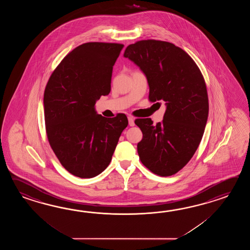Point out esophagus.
Instances as JSON below:
<instances>
[{"mask_svg": "<svg viewBox=\"0 0 250 250\" xmlns=\"http://www.w3.org/2000/svg\"><path fill=\"white\" fill-rule=\"evenodd\" d=\"M127 120H128V125L133 127V126L135 125V123H134V118H133L132 116H128V117H127Z\"/></svg>", "mask_w": 250, "mask_h": 250, "instance_id": "esophagus-1", "label": "esophagus"}]
</instances>
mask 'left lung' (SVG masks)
<instances>
[{"label": "left lung", "instance_id": "1", "mask_svg": "<svg viewBox=\"0 0 250 250\" xmlns=\"http://www.w3.org/2000/svg\"><path fill=\"white\" fill-rule=\"evenodd\" d=\"M124 57L134 62L148 81L150 102H165L163 123L137 119L143 138L139 159L162 177L177 173L191 159L208 122V89L194 60L171 42L147 39L129 44Z\"/></svg>", "mask_w": 250, "mask_h": 250}]
</instances>
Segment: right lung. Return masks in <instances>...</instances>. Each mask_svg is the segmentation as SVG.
<instances>
[{
    "label": "right lung",
    "mask_w": 250,
    "mask_h": 250,
    "mask_svg": "<svg viewBox=\"0 0 250 250\" xmlns=\"http://www.w3.org/2000/svg\"><path fill=\"white\" fill-rule=\"evenodd\" d=\"M123 43L89 42L68 53L53 70L43 94L48 142L60 163L82 179L110 165L127 116L103 117L95 104L111 91L112 68Z\"/></svg>",
    "instance_id": "add662e5"
}]
</instances>
